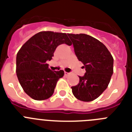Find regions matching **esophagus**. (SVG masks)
Instances as JSON below:
<instances>
[{"label":"esophagus","mask_w":132,"mask_h":132,"mask_svg":"<svg viewBox=\"0 0 132 132\" xmlns=\"http://www.w3.org/2000/svg\"><path fill=\"white\" fill-rule=\"evenodd\" d=\"M70 75V73H67V72H65V76H69Z\"/></svg>","instance_id":"obj_1"}]
</instances>
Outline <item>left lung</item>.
<instances>
[{
  "label": "left lung",
  "mask_w": 132,
  "mask_h": 132,
  "mask_svg": "<svg viewBox=\"0 0 132 132\" xmlns=\"http://www.w3.org/2000/svg\"><path fill=\"white\" fill-rule=\"evenodd\" d=\"M75 55L84 64L86 73L79 77L77 85L71 87L75 97L84 102L97 98L108 87L113 74L114 59L100 41L85 34H68Z\"/></svg>",
  "instance_id": "8db88e82"
}]
</instances>
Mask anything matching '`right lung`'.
I'll use <instances>...</instances> for the list:
<instances>
[{
	"mask_svg": "<svg viewBox=\"0 0 132 132\" xmlns=\"http://www.w3.org/2000/svg\"><path fill=\"white\" fill-rule=\"evenodd\" d=\"M72 43L65 33L40 31L22 46L16 55V75L21 87L29 96L36 101L49 98L64 71H53L48 67L58 45Z\"/></svg>",
	"mask_w": 132,
	"mask_h": 132,
	"instance_id": "right-lung-1",
	"label": "right lung"
}]
</instances>
